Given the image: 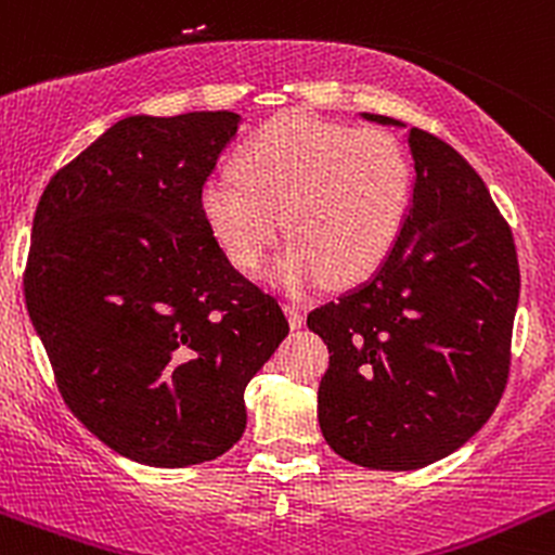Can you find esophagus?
Here are the masks:
<instances>
[{"label":"esophagus","instance_id":"1","mask_svg":"<svg viewBox=\"0 0 555 555\" xmlns=\"http://www.w3.org/2000/svg\"><path fill=\"white\" fill-rule=\"evenodd\" d=\"M284 310H287L292 328H300L302 324H306V313H302L300 306H295V302H287V306H284Z\"/></svg>","mask_w":555,"mask_h":555}]
</instances>
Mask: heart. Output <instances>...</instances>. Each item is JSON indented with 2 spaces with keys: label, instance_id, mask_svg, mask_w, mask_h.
<instances>
[{
  "label": "heart",
  "instance_id": "heart-1",
  "mask_svg": "<svg viewBox=\"0 0 555 555\" xmlns=\"http://www.w3.org/2000/svg\"><path fill=\"white\" fill-rule=\"evenodd\" d=\"M236 173L199 186V216L240 271H255L284 227L289 245L268 271L287 292L350 284L389 258L411 210V166L385 131L282 113L236 155Z\"/></svg>",
  "mask_w": 555,
  "mask_h": 555
}]
</instances>
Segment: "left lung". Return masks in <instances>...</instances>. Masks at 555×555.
Returning <instances> with one entry per match:
<instances>
[{
	"instance_id": "left-lung-1",
	"label": "left lung",
	"mask_w": 555,
	"mask_h": 555,
	"mask_svg": "<svg viewBox=\"0 0 555 555\" xmlns=\"http://www.w3.org/2000/svg\"><path fill=\"white\" fill-rule=\"evenodd\" d=\"M408 144L416 184L398 245L366 284L308 313L332 352L321 431L343 459L385 472L446 459L492 416L521 284L514 234L477 170L429 131L411 129Z\"/></svg>"
}]
</instances>
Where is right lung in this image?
<instances>
[{"instance_id": "add662e5", "label": "right lung", "mask_w": 555, "mask_h": 555, "mask_svg": "<svg viewBox=\"0 0 555 555\" xmlns=\"http://www.w3.org/2000/svg\"><path fill=\"white\" fill-rule=\"evenodd\" d=\"M229 109L118 120L52 176L23 289L65 405L126 459H218L247 424L245 387L289 321L199 216L234 137Z\"/></svg>"}]
</instances>
